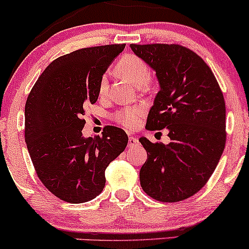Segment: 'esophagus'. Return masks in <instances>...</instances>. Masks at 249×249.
Wrapping results in <instances>:
<instances>
[{"instance_id": "esophagus-1", "label": "esophagus", "mask_w": 249, "mask_h": 249, "mask_svg": "<svg viewBox=\"0 0 249 249\" xmlns=\"http://www.w3.org/2000/svg\"><path fill=\"white\" fill-rule=\"evenodd\" d=\"M138 144H139V142L136 137H130V138H128V144H127L128 147H134V146H137Z\"/></svg>"}]
</instances>
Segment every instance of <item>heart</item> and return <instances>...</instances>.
Instances as JSON below:
<instances>
[{"instance_id": "obj_1", "label": "heart", "mask_w": 249, "mask_h": 249, "mask_svg": "<svg viewBox=\"0 0 249 249\" xmlns=\"http://www.w3.org/2000/svg\"><path fill=\"white\" fill-rule=\"evenodd\" d=\"M116 71L119 76L132 83L137 88H142L147 84L150 79V67L142 57L134 53H126L117 62ZM107 78L103 76L99 82V95L104 96L107 91ZM144 115L142 107H131L117 110L113 113V119L117 123L127 128H134L138 125L139 119Z\"/></svg>"}]
</instances>
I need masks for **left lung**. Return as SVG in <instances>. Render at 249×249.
<instances>
[{
    "label": "left lung",
    "mask_w": 249,
    "mask_h": 249,
    "mask_svg": "<svg viewBox=\"0 0 249 249\" xmlns=\"http://www.w3.org/2000/svg\"><path fill=\"white\" fill-rule=\"evenodd\" d=\"M156 71L160 90L147 116L150 131L166 127L171 142H139L147 160L139 173L151 198L177 202L199 192L211 178L226 144V107L212 70L179 44H131Z\"/></svg>",
    "instance_id": "1"
}]
</instances>
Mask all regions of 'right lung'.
<instances>
[{
  "instance_id": "obj_1",
  "label": "right lung",
  "mask_w": 249,
  "mask_h": 249,
  "mask_svg": "<svg viewBox=\"0 0 249 249\" xmlns=\"http://www.w3.org/2000/svg\"><path fill=\"white\" fill-rule=\"evenodd\" d=\"M125 44L83 48L51 62L25 103L24 137L31 161L45 187L71 204L96 198L105 170L126 147L124 130L105 126L83 137L84 107L95 104L99 82Z\"/></svg>"
}]
</instances>
